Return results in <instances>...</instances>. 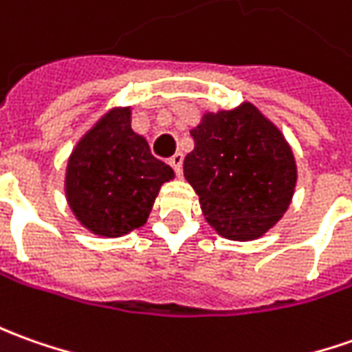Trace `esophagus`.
<instances>
[{
  "instance_id": "esophagus-1",
  "label": "esophagus",
  "mask_w": 352,
  "mask_h": 352,
  "mask_svg": "<svg viewBox=\"0 0 352 352\" xmlns=\"http://www.w3.org/2000/svg\"><path fill=\"white\" fill-rule=\"evenodd\" d=\"M183 160H185V156H183L181 152H179V154H175V156L169 160V164H171V167L175 169L177 175H181V173H183Z\"/></svg>"
}]
</instances>
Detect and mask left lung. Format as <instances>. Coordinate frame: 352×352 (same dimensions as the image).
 <instances>
[{
    "label": "left lung",
    "instance_id": "8db88e82",
    "mask_svg": "<svg viewBox=\"0 0 352 352\" xmlns=\"http://www.w3.org/2000/svg\"><path fill=\"white\" fill-rule=\"evenodd\" d=\"M185 179L206 221L231 241L264 236L295 195L296 164L283 133L256 106L206 111L190 131Z\"/></svg>",
    "mask_w": 352,
    "mask_h": 352
}]
</instances>
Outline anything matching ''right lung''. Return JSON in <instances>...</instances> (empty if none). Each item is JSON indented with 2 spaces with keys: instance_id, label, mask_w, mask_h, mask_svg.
<instances>
[{
  "instance_id": "right-lung-1",
  "label": "right lung",
  "mask_w": 352,
  "mask_h": 352,
  "mask_svg": "<svg viewBox=\"0 0 352 352\" xmlns=\"http://www.w3.org/2000/svg\"><path fill=\"white\" fill-rule=\"evenodd\" d=\"M173 169L152 156L131 126V107H111L73 148L65 198L80 226L100 236H121L146 223Z\"/></svg>"
}]
</instances>
